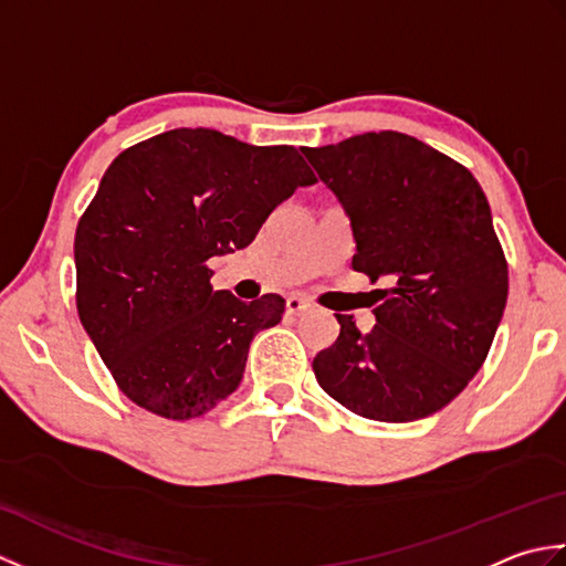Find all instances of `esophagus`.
<instances>
[{"label":"esophagus","mask_w":566,"mask_h":566,"mask_svg":"<svg viewBox=\"0 0 566 566\" xmlns=\"http://www.w3.org/2000/svg\"><path fill=\"white\" fill-rule=\"evenodd\" d=\"M311 304L306 302V298L302 296V294H290L286 296V314H292V316H298L302 314V311H306Z\"/></svg>","instance_id":"obj_1"}]
</instances>
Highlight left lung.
Wrapping results in <instances>:
<instances>
[{"instance_id": "left-lung-1", "label": "left lung", "mask_w": 566, "mask_h": 566, "mask_svg": "<svg viewBox=\"0 0 566 566\" xmlns=\"http://www.w3.org/2000/svg\"><path fill=\"white\" fill-rule=\"evenodd\" d=\"M350 216L353 270L391 282L359 333L314 359L321 389L353 413L411 423L448 406L479 367L509 298V264L486 195L448 155L396 130L304 148Z\"/></svg>"}]
</instances>
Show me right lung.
<instances>
[{
    "label": "right lung",
    "instance_id": "right-lung-1",
    "mask_svg": "<svg viewBox=\"0 0 566 566\" xmlns=\"http://www.w3.org/2000/svg\"><path fill=\"white\" fill-rule=\"evenodd\" d=\"M292 146H250L175 128L124 150L75 233L77 314L130 401L187 420L231 396L250 343L284 298L213 292L209 260L248 248L296 187L314 185Z\"/></svg>",
    "mask_w": 566,
    "mask_h": 566
}]
</instances>
